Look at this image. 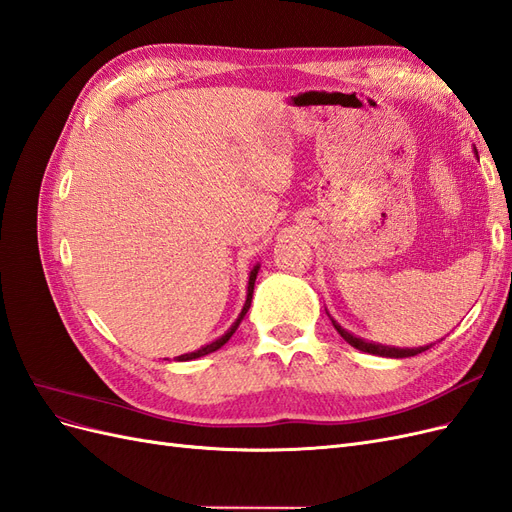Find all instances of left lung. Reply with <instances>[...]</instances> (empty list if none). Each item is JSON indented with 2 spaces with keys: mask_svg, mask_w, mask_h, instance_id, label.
Segmentation results:
<instances>
[{
  "mask_svg": "<svg viewBox=\"0 0 512 512\" xmlns=\"http://www.w3.org/2000/svg\"><path fill=\"white\" fill-rule=\"evenodd\" d=\"M474 153H476V158H478V151H476V149H474ZM327 314H329V312H327ZM329 318H331V322H333L335 331H337L339 335H342L352 348L361 350V352H367V354L386 356V359H408V356L421 354V352H425V350L431 348V344H429V346H418V348H397V346H384V344L369 342V339H363V337H359V335H354V333L346 331V329L342 327V324H339L331 314H329Z\"/></svg>",
  "mask_w": 512,
  "mask_h": 512,
  "instance_id": "left-lung-1",
  "label": "left lung"
}]
</instances>
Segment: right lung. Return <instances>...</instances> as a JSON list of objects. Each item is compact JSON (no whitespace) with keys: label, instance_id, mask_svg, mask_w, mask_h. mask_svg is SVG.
I'll use <instances>...</instances> for the list:
<instances>
[{"label":"right lung","instance_id":"add662e5","mask_svg":"<svg viewBox=\"0 0 512 512\" xmlns=\"http://www.w3.org/2000/svg\"><path fill=\"white\" fill-rule=\"evenodd\" d=\"M258 271H260V262H256V265H254L252 271H250V282H247V294H245L243 309H241V314L237 316V320L230 324V329H228L224 335H220L218 339H213V342H209V344H205V346H200V348L194 350V352H185V354H181V356H175V361H194V359H200V356H207V354H211V352H215V350H220V348L228 342V339H230L232 335H235V331L239 329L241 320H243L245 314H247V309H250V305H252V294H254V284H256Z\"/></svg>","mask_w":512,"mask_h":512}]
</instances>
